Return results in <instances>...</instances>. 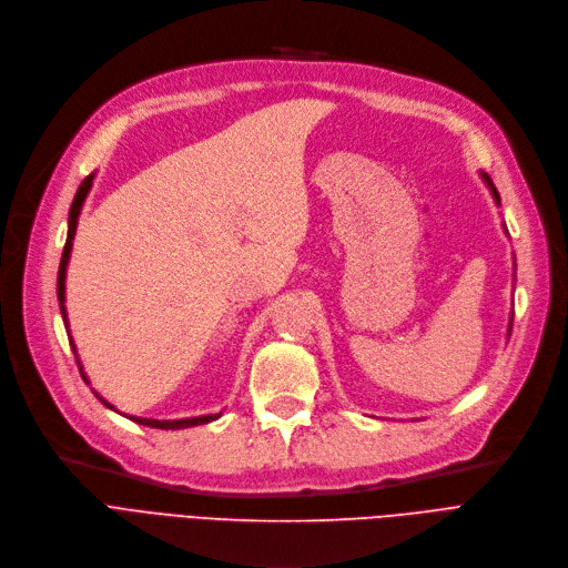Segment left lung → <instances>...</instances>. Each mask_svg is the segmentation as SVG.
<instances>
[{"label": "left lung", "mask_w": 568, "mask_h": 568, "mask_svg": "<svg viewBox=\"0 0 568 568\" xmlns=\"http://www.w3.org/2000/svg\"><path fill=\"white\" fill-rule=\"evenodd\" d=\"M480 178H483V182L488 184V189H490V194H493V199H495V203L499 205V192H497V186L493 184V180H490V175L488 173H480ZM508 335H510V321H508Z\"/></svg>", "instance_id": "8db88e82"}]
</instances>
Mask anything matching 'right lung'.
I'll return each mask as SVG.
<instances>
[{
    "instance_id": "obj_1",
    "label": "right lung",
    "mask_w": 568,
    "mask_h": 568,
    "mask_svg": "<svg viewBox=\"0 0 568 568\" xmlns=\"http://www.w3.org/2000/svg\"><path fill=\"white\" fill-rule=\"evenodd\" d=\"M94 175H97V173L88 175L83 182H80L78 192H75V196H73V203H71V210H69V231H67V245H64V252H62V261H60V273H58V301H60V310H62V318H64V326H67V335H69V344H71V348H73V354H75V344H73V339H71V333H69V318H67V307H64V298H67V265H69V258H71V247H73V235H75V226H78L80 210H83V203H85V199H88V194H90L92 182H94ZM75 361H78V367H80V376H83V382H85V384H90L88 374L83 372V363H80L78 354H75ZM94 395H97V399H99L101 404H105L108 409L118 412V409L113 407V404L108 402V399H103V397H101L97 390H94ZM220 416H222V412H220V414H205V416H194V418H178V420H156V418H141V416H126V418H129V420H133V423H139V425L156 427V429H184V427H196V425H205V423H210V420H217Z\"/></svg>"
}]
</instances>
